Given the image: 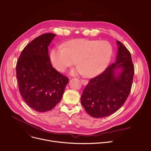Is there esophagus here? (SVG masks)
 Wrapping results in <instances>:
<instances>
[{"instance_id":"obj_1","label":"esophagus","mask_w":151,"mask_h":151,"mask_svg":"<svg viewBox=\"0 0 151 151\" xmlns=\"http://www.w3.org/2000/svg\"><path fill=\"white\" fill-rule=\"evenodd\" d=\"M81 81L82 83V84L83 85H87V83H88V81H87V80H84V79H81Z\"/></svg>"}]
</instances>
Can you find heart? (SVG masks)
Returning a JSON list of instances; mask_svg holds the SVG:
<instances>
[{"label": "heart", "mask_w": 151, "mask_h": 151, "mask_svg": "<svg viewBox=\"0 0 151 151\" xmlns=\"http://www.w3.org/2000/svg\"><path fill=\"white\" fill-rule=\"evenodd\" d=\"M112 52V47L107 41L75 39L53 48L50 53V61L59 72H64L76 63L79 65L70 74H86L88 77H94L106 68Z\"/></svg>", "instance_id": "obj_1"}]
</instances>
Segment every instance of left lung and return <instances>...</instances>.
I'll use <instances>...</instances> for the list:
<instances>
[{
    "instance_id": "8db88e82",
    "label": "left lung",
    "mask_w": 151,
    "mask_h": 151,
    "mask_svg": "<svg viewBox=\"0 0 151 151\" xmlns=\"http://www.w3.org/2000/svg\"><path fill=\"white\" fill-rule=\"evenodd\" d=\"M116 44L115 63L90 79L81 97L86 111L93 118L106 117L116 112L131 90L134 75L131 55L121 42L116 41Z\"/></svg>"
}]
</instances>
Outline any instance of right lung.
<instances>
[{
    "mask_svg": "<svg viewBox=\"0 0 151 151\" xmlns=\"http://www.w3.org/2000/svg\"><path fill=\"white\" fill-rule=\"evenodd\" d=\"M56 36L45 33L34 39L24 48L16 64L19 92L32 109L45 112L61 101L68 79L52 65L48 48Z\"/></svg>",
    "mask_w": 151,
    "mask_h": 151,
    "instance_id": "add662e5",
    "label": "right lung"
}]
</instances>
